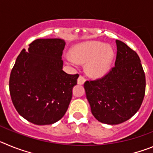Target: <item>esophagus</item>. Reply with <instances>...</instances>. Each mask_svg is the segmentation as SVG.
<instances>
[{
	"instance_id": "1",
	"label": "esophagus",
	"mask_w": 153,
	"mask_h": 153,
	"mask_svg": "<svg viewBox=\"0 0 153 153\" xmlns=\"http://www.w3.org/2000/svg\"><path fill=\"white\" fill-rule=\"evenodd\" d=\"M85 81H86L85 78L82 76H79V78L77 79V83L79 85H82L85 83Z\"/></svg>"
}]
</instances>
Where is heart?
Wrapping results in <instances>:
<instances>
[{
    "label": "heart",
    "mask_w": 153,
    "mask_h": 153,
    "mask_svg": "<svg viewBox=\"0 0 153 153\" xmlns=\"http://www.w3.org/2000/svg\"><path fill=\"white\" fill-rule=\"evenodd\" d=\"M72 56L67 58L70 65L76 67V61L87 63L86 71L93 77H102L109 71L115 53L110 46L99 41H87L73 47Z\"/></svg>",
    "instance_id": "heart-1"
}]
</instances>
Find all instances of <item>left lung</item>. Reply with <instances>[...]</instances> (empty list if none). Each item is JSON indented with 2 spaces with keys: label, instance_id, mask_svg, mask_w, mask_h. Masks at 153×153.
I'll list each match as a JSON object with an SVG mask.
<instances>
[{
  "label": "left lung",
  "instance_id": "left-lung-1",
  "mask_svg": "<svg viewBox=\"0 0 153 153\" xmlns=\"http://www.w3.org/2000/svg\"><path fill=\"white\" fill-rule=\"evenodd\" d=\"M115 67L102 79L84 83L92 114L98 121L117 125L129 120L141 106L146 76L138 54L123 42L116 40Z\"/></svg>",
  "mask_w": 153,
  "mask_h": 153
}]
</instances>
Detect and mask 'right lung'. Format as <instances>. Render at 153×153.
Returning a JSON list of instances; mask_svg holds the SVG:
<instances>
[{
  "label": "right lung",
  "mask_w": 153,
  "mask_h": 153,
  "mask_svg": "<svg viewBox=\"0 0 153 153\" xmlns=\"http://www.w3.org/2000/svg\"><path fill=\"white\" fill-rule=\"evenodd\" d=\"M65 45L63 39H37L28 51L22 50L12 69V102L19 114L32 123H54L68 109L79 75L63 70Z\"/></svg>",
  "instance_id": "add662e5"
}]
</instances>
